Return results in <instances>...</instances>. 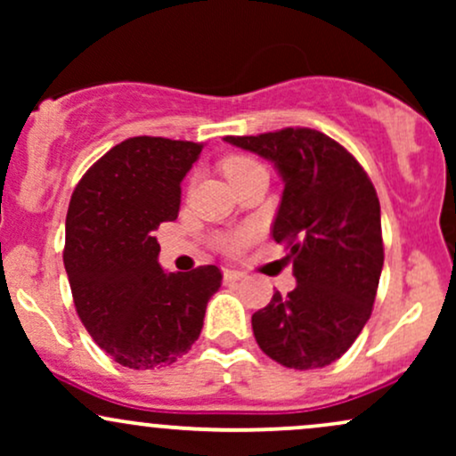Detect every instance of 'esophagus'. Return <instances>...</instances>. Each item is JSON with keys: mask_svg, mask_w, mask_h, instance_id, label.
Wrapping results in <instances>:
<instances>
[{"mask_svg": "<svg viewBox=\"0 0 456 456\" xmlns=\"http://www.w3.org/2000/svg\"><path fill=\"white\" fill-rule=\"evenodd\" d=\"M244 276H246V274H244L242 270H235V268H224V270H223V279H224V282L242 281Z\"/></svg>", "mask_w": 456, "mask_h": 456, "instance_id": "1", "label": "esophagus"}]
</instances>
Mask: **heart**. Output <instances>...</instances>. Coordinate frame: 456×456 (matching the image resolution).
I'll return each mask as SVG.
<instances>
[{"label":"heart","mask_w":456,"mask_h":456,"mask_svg":"<svg viewBox=\"0 0 456 456\" xmlns=\"http://www.w3.org/2000/svg\"><path fill=\"white\" fill-rule=\"evenodd\" d=\"M259 169H264V165H261L259 160H255L253 156L235 154V156H229V159L223 160V171H224V175L229 177V182L238 180V177H242L246 174H253V171H259ZM238 242H240V238H229L227 246H235Z\"/></svg>","instance_id":"b5f03b06"}]
</instances>
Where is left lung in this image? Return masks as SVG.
Here are the masks:
<instances>
[{
	"label": "left lung",
	"instance_id": "obj_1",
	"mask_svg": "<svg viewBox=\"0 0 456 456\" xmlns=\"http://www.w3.org/2000/svg\"><path fill=\"white\" fill-rule=\"evenodd\" d=\"M224 141L274 162L285 184L272 238L289 248L297 285L255 313V341L287 369L332 364L373 311L384 268L378 192L360 162L319 130Z\"/></svg>",
	"mask_w": 456,
	"mask_h": 456
}]
</instances>
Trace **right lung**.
Segmentation results:
<instances>
[{"mask_svg": "<svg viewBox=\"0 0 456 456\" xmlns=\"http://www.w3.org/2000/svg\"><path fill=\"white\" fill-rule=\"evenodd\" d=\"M201 143L122 141L81 177L66 216L64 265L83 326L115 362L154 370L182 358L221 287L216 265L165 272L156 229L175 221Z\"/></svg>", "mask_w": 456, "mask_h": 456, "instance_id": "obj_1", "label": "right lung"}]
</instances>
